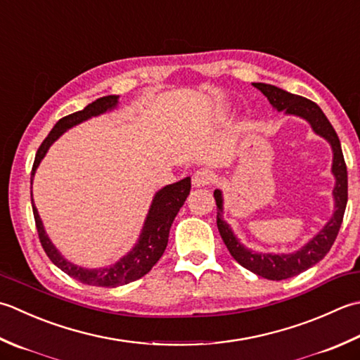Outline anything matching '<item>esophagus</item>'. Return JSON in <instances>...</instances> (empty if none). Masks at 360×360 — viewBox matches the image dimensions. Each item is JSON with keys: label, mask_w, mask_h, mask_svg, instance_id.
I'll return each mask as SVG.
<instances>
[{"label": "esophagus", "mask_w": 360, "mask_h": 360, "mask_svg": "<svg viewBox=\"0 0 360 360\" xmlns=\"http://www.w3.org/2000/svg\"><path fill=\"white\" fill-rule=\"evenodd\" d=\"M212 172L207 170V168H200V170H196L192 176V184L195 187H206L212 182Z\"/></svg>", "instance_id": "1"}]
</instances>
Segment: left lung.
<instances>
[{
    "label": "left lung",
    "instance_id": "8db88e82",
    "mask_svg": "<svg viewBox=\"0 0 360 360\" xmlns=\"http://www.w3.org/2000/svg\"><path fill=\"white\" fill-rule=\"evenodd\" d=\"M262 94L269 98L273 108L278 110H284L285 114L300 115L306 118L311 123L312 129L325 137L333 146L334 151V162H333V173L335 176V188H334V200H335V212L330 221L316 234L304 248L293 252V255H260V252H252L246 250L245 246L237 240L236 236L232 234L231 228L221 218L223 210V200L221 192L215 190L214 198L217 202V226L220 231L224 245L229 250L231 256L234 257L238 264L245 266L246 270L256 273L257 276L266 278L270 281H283L287 278L297 276V274L311 269L316 262L325 257L330 246L334 245L337 234H339L343 214L347 209L348 201V173L347 164H345L342 146L339 136H337L333 124L329 123L323 110L316 105V103L307 100L304 96L288 94V91L270 86V84L255 82L252 84Z\"/></svg>",
    "mask_w": 360,
    "mask_h": 360
}]
</instances>
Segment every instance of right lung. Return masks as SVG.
Returning a JSON list of instances; mask_svg holds the SVG:
<instances>
[{"mask_svg": "<svg viewBox=\"0 0 360 360\" xmlns=\"http://www.w3.org/2000/svg\"><path fill=\"white\" fill-rule=\"evenodd\" d=\"M117 100H118L117 95L98 98L96 101L89 104L87 108H84L82 110L60 118L51 129V132L48 134V137L41 142V145L37 150V154H35L32 172H31V184H32L35 168L39 167L40 160L44 159L48 148L51 146V143L56 139H59V136H62L63 131H67L68 128H72V126L84 122V120L100 115L103 112L115 108ZM188 192H190V178H184L179 182H174V184H170L159 190L153 200L150 212H148L145 226L142 231V236H140V240L136 245V248H134L128 256L120 259L115 265L109 266V269L86 270V269H81V266H76L73 264L67 262V260L59 255V251L54 248V245L49 242V238L45 234L44 224H41L40 217L37 214V209H35V206H32L35 228H37V232H39V240L41 246H44L46 256L51 259V262L56 266H59L63 273H67L68 276L75 278L82 284L98 285V287H118V285L129 284L132 281L145 276V274L150 271L154 265H156V262L162 257V255H164L168 243V234H170L172 223L174 220L176 214H178L179 209L182 207V204H184ZM31 201H32V193H31Z\"/></svg>", "mask_w": 360, "mask_h": 360, "instance_id": "obj_1", "label": "right lung"}]
</instances>
